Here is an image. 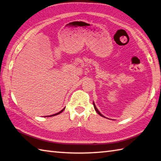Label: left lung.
<instances>
[{
	"mask_svg": "<svg viewBox=\"0 0 161 161\" xmlns=\"http://www.w3.org/2000/svg\"><path fill=\"white\" fill-rule=\"evenodd\" d=\"M93 103V107H94V109H95V110L96 111V112H97V113L98 114V115H100L101 116H102V117H104L103 115H102V114L100 113V112H99V111H98V110L97 109V108H96V106H95V103ZM104 118H105V117H104Z\"/></svg>",
	"mask_w": 161,
	"mask_h": 161,
	"instance_id": "left-lung-1",
	"label": "left lung"
}]
</instances>
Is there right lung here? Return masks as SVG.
I'll list each match as a JSON object with an SVG mask.
<instances>
[{"mask_svg": "<svg viewBox=\"0 0 161 161\" xmlns=\"http://www.w3.org/2000/svg\"><path fill=\"white\" fill-rule=\"evenodd\" d=\"M65 108H63L62 110H61V111H60V112L59 113H55V114H54V115H49V116H48V117H52V116H54V115H58V114H60V113H62L63 112V111L64 110H65Z\"/></svg>", "mask_w": 161, "mask_h": 161, "instance_id": "1", "label": "right lung"}]
</instances>
